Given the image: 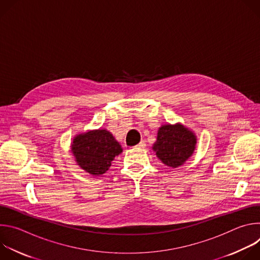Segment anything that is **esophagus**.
<instances>
[{
  "label": "esophagus",
  "mask_w": 260,
  "mask_h": 260,
  "mask_svg": "<svg viewBox=\"0 0 260 260\" xmlns=\"http://www.w3.org/2000/svg\"><path fill=\"white\" fill-rule=\"evenodd\" d=\"M138 148H145L146 147V142L145 141H141L138 145H137Z\"/></svg>",
  "instance_id": "obj_1"
}]
</instances>
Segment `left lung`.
<instances>
[{
	"mask_svg": "<svg viewBox=\"0 0 260 260\" xmlns=\"http://www.w3.org/2000/svg\"><path fill=\"white\" fill-rule=\"evenodd\" d=\"M197 141L196 134L182 123H168L158 128L152 149L162 164L178 168L194 153Z\"/></svg>",
	"mask_w": 260,
	"mask_h": 260,
	"instance_id": "1",
	"label": "left lung"
}]
</instances>
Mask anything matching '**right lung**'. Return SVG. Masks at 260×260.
Returning a JSON list of instances; mask_svg holds the SVG:
<instances>
[{
	"label": "right lung",
	"mask_w": 260,
	"mask_h": 260,
	"mask_svg": "<svg viewBox=\"0 0 260 260\" xmlns=\"http://www.w3.org/2000/svg\"><path fill=\"white\" fill-rule=\"evenodd\" d=\"M71 152L82 170L92 176H101L122 152V148L109 131L99 128L74 137L71 143Z\"/></svg>",
	"instance_id": "obj_1"
}]
</instances>
